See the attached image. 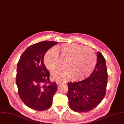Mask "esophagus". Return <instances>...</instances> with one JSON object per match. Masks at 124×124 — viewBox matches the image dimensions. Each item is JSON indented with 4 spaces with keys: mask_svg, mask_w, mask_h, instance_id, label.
Wrapping results in <instances>:
<instances>
[{
    "mask_svg": "<svg viewBox=\"0 0 124 124\" xmlns=\"http://www.w3.org/2000/svg\"><path fill=\"white\" fill-rule=\"evenodd\" d=\"M65 82H61V81H57L56 82V83L57 85H61V84H62V83H64Z\"/></svg>",
    "mask_w": 124,
    "mask_h": 124,
    "instance_id": "obj_1",
    "label": "esophagus"
}]
</instances>
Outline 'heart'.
<instances>
[{"label": "heart", "instance_id": "obj_1", "mask_svg": "<svg viewBox=\"0 0 124 124\" xmlns=\"http://www.w3.org/2000/svg\"><path fill=\"white\" fill-rule=\"evenodd\" d=\"M59 57L65 59L66 67L52 72V78L57 81H66L71 78L76 81L83 80L92 74L97 60L95 52L90 48L76 44H64L55 47V49H49L44 56V64L52 70L60 65Z\"/></svg>", "mask_w": 124, "mask_h": 124}]
</instances>
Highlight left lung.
<instances>
[{
  "label": "left lung",
  "instance_id": "left-lung-1",
  "mask_svg": "<svg viewBox=\"0 0 124 124\" xmlns=\"http://www.w3.org/2000/svg\"><path fill=\"white\" fill-rule=\"evenodd\" d=\"M97 54V64L91 75L82 81L68 83L69 106L75 112L93 109L106 95L108 77L106 61L100 52Z\"/></svg>",
  "mask_w": 124,
  "mask_h": 124
}]
</instances>
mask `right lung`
<instances>
[{
	"instance_id": "1",
	"label": "right lung",
	"mask_w": 124,
	"mask_h": 124,
	"mask_svg": "<svg viewBox=\"0 0 124 124\" xmlns=\"http://www.w3.org/2000/svg\"><path fill=\"white\" fill-rule=\"evenodd\" d=\"M58 43L45 41L29 46L17 63L16 85L22 102L38 111L50 108L57 88L56 83L50 81V73L44 63L45 53Z\"/></svg>"
}]
</instances>
